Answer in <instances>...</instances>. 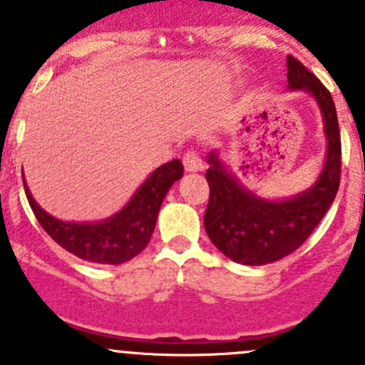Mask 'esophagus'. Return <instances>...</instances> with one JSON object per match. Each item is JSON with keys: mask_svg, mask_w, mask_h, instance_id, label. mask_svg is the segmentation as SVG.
Returning a JSON list of instances; mask_svg holds the SVG:
<instances>
[{"mask_svg": "<svg viewBox=\"0 0 365 365\" xmlns=\"http://www.w3.org/2000/svg\"><path fill=\"white\" fill-rule=\"evenodd\" d=\"M183 168H185L187 173H196V171H201L205 165H203V160H201V157L197 155L196 152H187L185 155H183Z\"/></svg>", "mask_w": 365, "mask_h": 365, "instance_id": "esophagus-1", "label": "esophagus"}]
</instances>
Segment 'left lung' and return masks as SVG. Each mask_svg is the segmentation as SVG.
Here are the masks:
<instances>
[{
  "mask_svg": "<svg viewBox=\"0 0 365 365\" xmlns=\"http://www.w3.org/2000/svg\"><path fill=\"white\" fill-rule=\"evenodd\" d=\"M288 90L314 98L323 121L325 160L318 178L289 197H263L249 190L220 157L206 155L210 201L205 230L212 244L235 263L257 267L282 259L297 251L316 230L336 200L341 176V134L336 106L329 90L295 58H286Z\"/></svg>",
  "mask_w": 365,
  "mask_h": 365,
  "instance_id": "obj_1",
  "label": "left lung"
}]
</instances>
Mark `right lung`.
<instances>
[{
	"label": "right lung",
	"mask_w": 365,
	"mask_h": 365,
	"mask_svg": "<svg viewBox=\"0 0 365 365\" xmlns=\"http://www.w3.org/2000/svg\"><path fill=\"white\" fill-rule=\"evenodd\" d=\"M183 176L178 159L162 164L150 173L134 196L111 217L93 222H73L51 215L35 201L24 180L29 206L40 226L65 251L98 264H121L143 252L155 230L165 194Z\"/></svg>",
	"instance_id": "add662e5"
}]
</instances>
